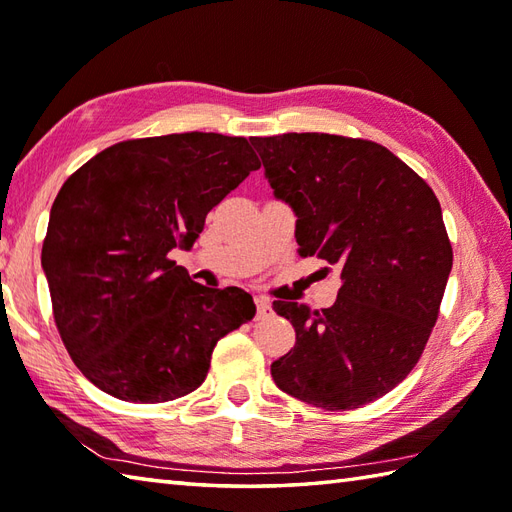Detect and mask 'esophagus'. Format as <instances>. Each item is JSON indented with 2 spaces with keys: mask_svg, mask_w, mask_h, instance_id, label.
I'll return each instance as SVG.
<instances>
[{
  "mask_svg": "<svg viewBox=\"0 0 512 512\" xmlns=\"http://www.w3.org/2000/svg\"><path fill=\"white\" fill-rule=\"evenodd\" d=\"M255 306H257V319H266L270 317V312H273L270 301L266 297H255Z\"/></svg>",
  "mask_w": 512,
  "mask_h": 512,
  "instance_id": "34e87169",
  "label": "esophagus"
}]
</instances>
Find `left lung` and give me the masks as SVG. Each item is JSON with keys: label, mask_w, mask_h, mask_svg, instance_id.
<instances>
[{"label": "left lung", "mask_w": 512, "mask_h": 512, "mask_svg": "<svg viewBox=\"0 0 512 512\" xmlns=\"http://www.w3.org/2000/svg\"><path fill=\"white\" fill-rule=\"evenodd\" d=\"M275 195L297 215L303 257L341 270L332 308L273 301L297 343L270 367L281 391L358 409L409 376L453 266L436 193L383 145L336 134L250 138Z\"/></svg>", "instance_id": "obj_1"}]
</instances>
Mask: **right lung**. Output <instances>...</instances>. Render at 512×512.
<instances>
[{
  "mask_svg": "<svg viewBox=\"0 0 512 512\" xmlns=\"http://www.w3.org/2000/svg\"><path fill=\"white\" fill-rule=\"evenodd\" d=\"M262 167L242 136L169 134L103 149L54 198L41 266L81 374L127 402L198 389L217 341L255 317L239 288H204L169 259Z\"/></svg>",
  "mask_w": 512,
  "mask_h": 512,
  "instance_id": "1",
  "label": "right lung"
}]
</instances>
